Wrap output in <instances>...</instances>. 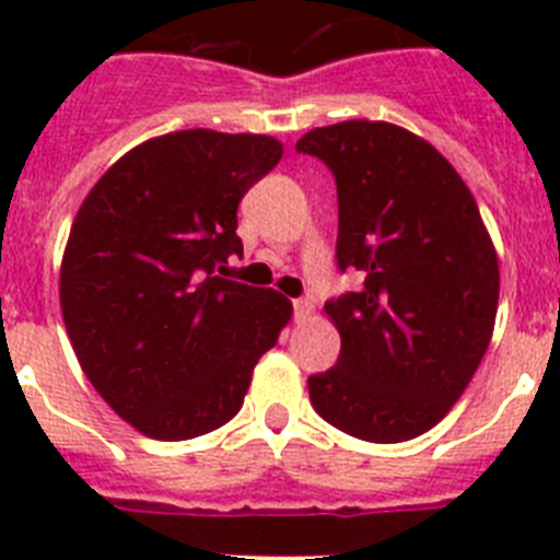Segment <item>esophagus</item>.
<instances>
[{"label": "esophagus", "instance_id": "34e87169", "mask_svg": "<svg viewBox=\"0 0 560 560\" xmlns=\"http://www.w3.org/2000/svg\"><path fill=\"white\" fill-rule=\"evenodd\" d=\"M311 316H314V305L308 300H294V319L296 323H308Z\"/></svg>", "mask_w": 560, "mask_h": 560}]
</instances>
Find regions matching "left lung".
<instances>
[{
	"mask_svg": "<svg viewBox=\"0 0 560 560\" xmlns=\"http://www.w3.org/2000/svg\"><path fill=\"white\" fill-rule=\"evenodd\" d=\"M296 151L334 171L339 269L364 271V289L325 305L341 353L308 378L311 404L359 440L418 438L446 418L491 345L497 246L463 176L407 128L334 122Z\"/></svg>",
	"mask_w": 560,
	"mask_h": 560,
	"instance_id": "8db88e82",
	"label": "left lung"
}]
</instances>
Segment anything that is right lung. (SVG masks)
I'll use <instances>...</instances> for the list:
<instances>
[{
  "mask_svg": "<svg viewBox=\"0 0 560 560\" xmlns=\"http://www.w3.org/2000/svg\"><path fill=\"white\" fill-rule=\"evenodd\" d=\"M283 156L269 133L190 128L140 142L89 190L61 260V314L81 370L153 440L232 420L291 303L215 275L244 244L237 201Z\"/></svg>",
  "mask_w": 560,
  "mask_h": 560,
  "instance_id": "1",
  "label": "right lung"
}]
</instances>
